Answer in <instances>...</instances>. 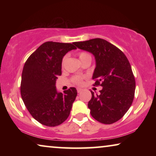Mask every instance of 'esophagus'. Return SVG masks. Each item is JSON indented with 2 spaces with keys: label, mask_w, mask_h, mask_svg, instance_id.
<instances>
[{
  "label": "esophagus",
  "mask_w": 156,
  "mask_h": 156,
  "mask_svg": "<svg viewBox=\"0 0 156 156\" xmlns=\"http://www.w3.org/2000/svg\"><path fill=\"white\" fill-rule=\"evenodd\" d=\"M82 89L77 88V92H78V93H80V92H82Z\"/></svg>",
  "instance_id": "1"
}]
</instances>
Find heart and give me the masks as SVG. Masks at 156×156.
Here are the masks:
<instances>
[{"mask_svg":"<svg viewBox=\"0 0 156 156\" xmlns=\"http://www.w3.org/2000/svg\"><path fill=\"white\" fill-rule=\"evenodd\" d=\"M79 57H80V61L84 60V59H91V55H89L88 52H80V54H79ZM65 59H66V57H64V58L62 59V65H64V63H65ZM83 79H84V76H75L72 78V82H73L74 83H75V84H81L82 83Z\"/></svg>","mask_w":156,"mask_h":156,"instance_id":"1","label":"heart"}]
</instances>
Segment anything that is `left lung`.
<instances>
[{"label":"left lung","instance_id":"8db88e82","mask_svg":"<svg viewBox=\"0 0 156 156\" xmlns=\"http://www.w3.org/2000/svg\"><path fill=\"white\" fill-rule=\"evenodd\" d=\"M74 44L94 56V85L103 87L99 94L91 91L88 103L91 115L104 124L116 122L131 107L135 94V78L127 57L118 48L101 38Z\"/></svg>","mask_w":156,"mask_h":156}]
</instances>
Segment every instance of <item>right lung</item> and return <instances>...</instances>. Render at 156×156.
Returning <instances> with one entry per match:
<instances>
[{"mask_svg":"<svg viewBox=\"0 0 156 156\" xmlns=\"http://www.w3.org/2000/svg\"><path fill=\"white\" fill-rule=\"evenodd\" d=\"M73 44L44 42L23 67L21 97L32 116L47 126H57L68 118L77 95L74 87L62 93L57 92L55 86L57 76L62 74L63 57L76 49Z\"/></svg>","mask_w":156,"mask_h":156,"instance_id":"right-lung-1","label":"right lung"}]
</instances>
